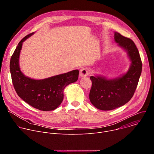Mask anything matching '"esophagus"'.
Listing matches in <instances>:
<instances>
[{"mask_svg": "<svg viewBox=\"0 0 154 154\" xmlns=\"http://www.w3.org/2000/svg\"><path fill=\"white\" fill-rule=\"evenodd\" d=\"M90 74L89 69L86 68H83L80 71V77H86Z\"/></svg>", "mask_w": 154, "mask_h": 154, "instance_id": "1", "label": "esophagus"}]
</instances>
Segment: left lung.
<instances>
[{
	"instance_id": "obj_1",
	"label": "left lung",
	"mask_w": 154,
	"mask_h": 154,
	"mask_svg": "<svg viewBox=\"0 0 154 154\" xmlns=\"http://www.w3.org/2000/svg\"><path fill=\"white\" fill-rule=\"evenodd\" d=\"M115 39L127 51L131 63L128 72L118 79L108 80L102 77H90L92 86L90 100L96 108L105 111L121 106L131 99L142 71V61L134 42L118 32L115 33Z\"/></svg>"
}]
</instances>
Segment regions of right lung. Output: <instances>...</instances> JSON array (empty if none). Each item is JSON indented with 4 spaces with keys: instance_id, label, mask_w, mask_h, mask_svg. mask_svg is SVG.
Returning a JSON list of instances; mask_svg holds the SVG:
<instances>
[{
    "instance_id": "obj_1",
    "label": "right lung",
    "mask_w": 154,
    "mask_h": 154,
    "mask_svg": "<svg viewBox=\"0 0 154 154\" xmlns=\"http://www.w3.org/2000/svg\"><path fill=\"white\" fill-rule=\"evenodd\" d=\"M33 34L30 33L20 40L11 57L12 82L17 95L26 103L41 111L54 110L63 100L64 88L77 80L79 71L74 70L42 80L26 77L20 70L19 57L23 42Z\"/></svg>"
}]
</instances>
